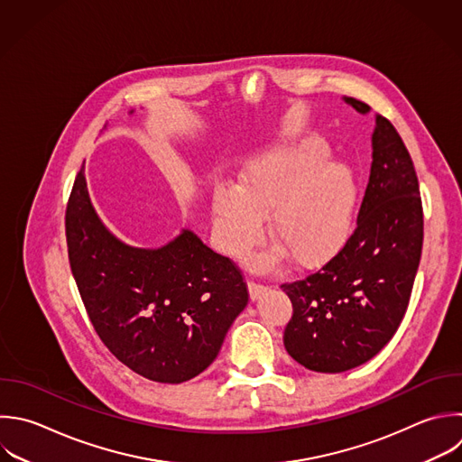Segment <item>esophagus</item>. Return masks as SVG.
I'll list each match as a JSON object with an SVG mask.
<instances>
[{"instance_id": "1", "label": "esophagus", "mask_w": 462, "mask_h": 462, "mask_svg": "<svg viewBox=\"0 0 462 462\" xmlns=\"http://www.w3.org/2000/svg\"><path fill=\"white\" fill-rule=\"evenodd\" d=\"M247 289H249V296H251L253 301L260 300V298H262L263 294H267V291H269L265 285L256 283V282H249V283H247Z\"/></svg>"}]
</instances>
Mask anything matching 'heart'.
Returning a JSON list of instances; mask_svg holds the SVG:
<instances>
[{
    "instance_id": "1",
    "label": "heart",
    "mask_w": 462,
    "mask_h": 462,
    "mask_svg": "<svg viewBox=\"0 0 462 462\" xmlns=\"http://www.w3.org/2000/svg\"><path fill=\"white\" fill-rule=\"evenodd\" d=\"M330 159L318 137L294 141L251 159L236 186L213 193V233L222 253L244 256L256 245L269 217L280 244L251 260L267 273L287 254L300 269H318L346 244L356 218L357 184L352 170Z\"/></svg>"
}]
</instances>
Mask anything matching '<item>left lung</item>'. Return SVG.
<instances>
[{
  "mask_svg": "<svg viewBox=\"0 0 462 462\" xmlns=\"http://www.w3.org/2000/svg\"><path fill=\"white\" fill-rule=\"evenodd\" d=\"M359 114L370 106L343 97ZM422 249V206L410 153L375 116L372 166L356 229L319 271L283 283L292 318L285 350L309 370L336 374L372 359L395 334Z\"/></svg>",
  "mask_w": 462,
  "mask_h": 462,
  "instance_id": "obj_1",
  "label": "left lung"
}]
</instances>
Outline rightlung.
<instances>
[{
	"instance_id": "add662e5",
	"label": "right lung",
	"mask_w": 462,
	"mask_h": 462,
	"mask_svg": "<svg viewBox=\"0 0 462 462\" xmlns=\"http://www.w3.org/2000/svg\"><path fill=\"white\" fill-rule=\"evenodd\" d=\"M67 245L88 318L139 375L184 383L218 356L249 301L240 269L193 231L159 249L121 242L97 217L81 168L67 206Z\"/></svg>"
}]
</instances>
